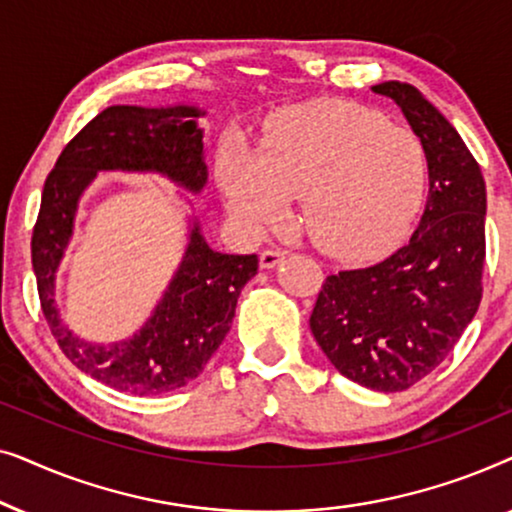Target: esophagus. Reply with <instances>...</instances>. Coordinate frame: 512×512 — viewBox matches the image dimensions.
<instances>
[{"mask_svg": "<svg viewBox=\"0 0 512 512\" xmlns=\"http://www.w3.org/2000/svg\"><path fill=\"white\" fill-rule=\"evenodd\" d=\"M284 258V249H263L261 251V268H275Z\"/></svg>", "mask_w": 512, "mask_h": 512, "instance_id": "obj_1", "label": "esophagus"}]
</instances>
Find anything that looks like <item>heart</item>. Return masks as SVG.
Listing matches in <instances>:
<instances>
[{
  "label": "heart",
  "instance_id": "1",
  "mask_svg": "<svg viewBox=\"0 0 512 512\" xmlns=\"http://www.w3.org/2000/svg\"><path fill=\"white\" fill-rule=\"evenodd\" d=\"M235 212L277 226L303 198L307 235L328 254L366 258L403 240L422 207L426 153L415 132L377 111L317 102L270 121L261 153L228 151L223 165Z\"/></svg>",
  "mask_w": 512,
  "mask_h": 512
}]
</instances>
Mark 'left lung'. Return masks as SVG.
<instances>
[{
    "label": "left lung",
    "instance_id": "obj_1",
    "mask_svg": "<svg viewBox=\"0 0 512 512\" xmlns=\"http://www.w3.org/2000/svg\"><path fill=\"white\" fill-rule=\"evenodd\" d=\"M422 139L429 195L410 242L368 268L328 275L310 314L328 361L361 387L403 391L447 359L482 300L485 179L450 121L415 86H373Z\"/></svg>",
    "mask_w": 512,
    "mask_h": 512
}]
</instances>
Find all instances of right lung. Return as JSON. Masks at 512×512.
Instances as JSON below:
<instances>
[{"mask_svg": "<svg viewBox=\"0 0 512 512\" xmlns=\"http://www.w3.org/2000/svg\"><path fill=\"white\" fill-rule=\"evenodd\" d=\"M193 107H107L65 149L46 177L32 230V268L41 312L62 354L107 387L135 396L167 394L195 380L230 331L242 286L258 272V256L209 249L198 228L163 303L139 335L97 347L62 326L53 277L72 235L76 200L97 170H158L200 191L207 181L202 130Z\"/></svg>", "mask_w": 512, "mask_h": 512, "instance_id": "right-lung-1", "label": "right lung"}]
</instances>
